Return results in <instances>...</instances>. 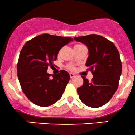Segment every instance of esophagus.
I'll use <instances>...</instances> for the list:
<instances>
[{"mask_svg": "<svg viewBox=\"0 0 135 135\" xmlns=\"http://www.w3.org/2000/svg\"><path fill=\"white\" fill-rule=\"evenodd\" d=\"M70 78H74V77H75V74H72V73H70Z\"/></svg>", "mask_w": 135, "mask_h": 135, "instance_id": "esophagus-1", "label": "esophagus"}]
</instances>
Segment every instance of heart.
<instances>
[{
    "mask_svg": "<svg viewBox=\"0 0 135 135\" xmlns=\"http://www.w3.org/2000/svg\"><path fill=\"white\" fill-rule=\"evenodd\" d=\"M83 46V45H82V44H75V46H74V48L77 47H80V46ZM69 68L70 69H71V70L74 69V66H72V65H70L69 66Z\"/></svg>",
    "mask_w": 135,
    "mask_h": 135,
    "instance_id": "b5f03b06",
    "label": "heart"
}]
</instances>
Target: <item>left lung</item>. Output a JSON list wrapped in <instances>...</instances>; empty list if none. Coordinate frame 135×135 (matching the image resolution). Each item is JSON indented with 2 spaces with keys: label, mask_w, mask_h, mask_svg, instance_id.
<instances>
[{
  "label": "left lung",
  "mask_w": 135,
  "mask_h": 135,
  "mask_svg": "<svg viewBox=\"0 0 135 135\" xmlns=\"http://www.w3.org/2000/svg\"><path fill=\"white\" fill-rule=\"evenodd\" d=\"M74 39L87 46L89 56L86 66L93 75L91 81L82 76L84 83L77 88V93L84 104L100 107L112 98L118 88L122 72L119 52L112 42L101 35L91 34Z\"/></svg>",
  "instance_id": "left-lung-1"
}]
</instances>
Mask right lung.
<instances>
[{"label": "right lung", "mask_w": 135, "mask_h": 135, "mask_svg": "<svg viewBox=\"0 0 135 135\" xmlns=\"http://www.w3.org/2000/svg\"><path fill=\"white\" fill-rule=\"evenodd\" d=\"M72 41L71 37L44 33L23 46L17 64L18 77L23 93L34 104L48 107L61 98L70 80L69 74L61 70L52 75L47 70L54 67L59 51Z\"/></svg>", "instance_id": "right-lung-1"}]
</instances>
